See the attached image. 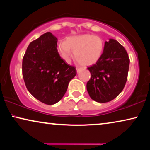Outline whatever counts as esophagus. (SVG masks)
<instances>
[{
  "instance_id": "obj_1",
  "label": "esophagus",
  "mask_w": 150,
  "mask_h": 150,
  "mask_svg": "<svg viewBox=\"0 0 150 150\" xmlns=\"http://www.w3.org/2000/svg\"><path fill=\"white\" fill-rule=\"evenodd\" d=\"M82 70H83V69H82V68H79V67H77V68H76V71L78 73L80 72V71H82Z\"/></svg>"
}]
</instances>
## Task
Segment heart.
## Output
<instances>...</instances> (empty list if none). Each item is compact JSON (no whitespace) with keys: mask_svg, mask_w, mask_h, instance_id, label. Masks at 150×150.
<instances>
[{"mask_svg":"<svg viewBox=\"0 0 150 150\" xmlns=\"http://www.w3.org/2000/svg\"><path fill=\"white\" fill-rule=\"evenodd\" d=\"M58 48L62 58L69 62L74 51V57L82 65L95 64L101 58L104 51V41L100 37L91 34H83L69 37L61 40Z\"/></svg>","mask_w":150,"mask_h":150,"instance_id":"1","label":"heart"}]
</instances>
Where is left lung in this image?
I'll return each instance as SVG.
<instances>
[{
  "label": "left lung",
  "instance_id": "left-lung-1",
  "mask_svg": "<svg viewBox=\"0 0 150 150\" xmlns=\"http://www.w3.org/2000/svg\"><path fill=\"white\" fill-rule=\"evenodd\" d=\"M129 65L128 53L122 45L113 39L105 42L101 58L88 67L91 79L87 89L91 99L100 103L115 99L126 85Z\"/></svg>",
  "mask_w": 150,
  "mask_h": 150
}]
</instances>
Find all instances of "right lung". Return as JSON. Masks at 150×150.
<instances>
[{
    "instance_id": "right-lung-1",
    "label": "right lung",
    "mask_w": 150,
    "mask_h": 150,
    "mask_svg": "<svg viewBox=\"0 0 150 150\" xmlns=\"http://www.w3.org/2000/svg\"><path fill=\"white\" fill-rule=\"evenodd\" d=\"M57 40L50 32L43 34L30 43L22 59V76L28 91L48 105L60 101L76 75L75 67L59 55Z\"/></svg>"
}]
</instances>
